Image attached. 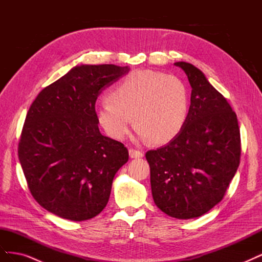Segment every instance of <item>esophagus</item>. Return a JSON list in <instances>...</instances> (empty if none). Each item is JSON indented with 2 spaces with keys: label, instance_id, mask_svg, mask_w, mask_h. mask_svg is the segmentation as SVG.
<instances>
[{
  "label": "esophagus",
  "instance_id": "34e87169",
  "mask_svg": "<svg viewBox=\"0 0 262 262\" xmlns=\"http://www.w3.org/2000/svg\"><path fill=\"white\" fill-rule=\"evenodd\" d=\"M129 154H130V157H132V158H139V157L143 156V152H142V150L136 149V148H130Z\"/></svg>",
  "mask_w": 262,
  "mask_h": 262
}]
</instances>
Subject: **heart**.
<instances>
[{
	"instance_id": "b5f03b06",
	"label": "heart",
	"mask_w": 262,
	"mask_h": 262,
	"mask_svg": "<svg viewBox=\"0 0 262 262\" xmlns=\"http://www.w3.org/2000/svg\"><path fill=\"white\" fill-rule=\"evenodd\" d=\"M108 99L98 102L96 118L104 131L116 140L128 134L133 116L140 138L166 143L180 132L189 112L188 92L182 81L153 70L126 75Z\"/></svg>"
}]
</instances>
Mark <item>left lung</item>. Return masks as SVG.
I'll use <instances>...</instances> for the list:
<instances>
[{"label": "left lung", "mask_w": 262, "mask_h": 262, "mask_svg": "<svg viewBox=\"0 0 262 262\" xmlns=\"http://www.w3.org/2000/svg\"><path fill=\"white\" fill-rule=\"evenodd\" d=\"M192 87L185 125L168 144L145 154L155 204L167 215H203L225 195L241 162V131L226 98L192 64L176 62Z\"/></svg>", "instance_id": "8db88e82"}]
</instances>
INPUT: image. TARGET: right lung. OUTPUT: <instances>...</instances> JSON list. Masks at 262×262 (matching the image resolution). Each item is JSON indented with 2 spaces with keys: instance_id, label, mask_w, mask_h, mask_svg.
<instances>
[{
  "instance_id": "obj_1",
  "label": "right lung",
  "mask_w": 262,
  "mask_h": 262,
  "mask_svg": "<svg viewBox=\"0 0 262 262\" xmlns=\"http://www.w3.org/2000/svg\"><path fill=\"white\" fill-rule=\"evenodd\" d=\"M128 72L114 64L75 67L31 104L18 158L31 195L47 211L85 221L105 209L129 152L99 132L95 104L105 87Z\"/></svg>"
}]
</instances>
